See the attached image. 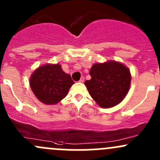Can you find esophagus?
Instances as JSON below:
<instances>
[{"label":"esophagus","mask_w":160,"mask_h":160,"mask_svg":"<svg viewBox=\"0 0 160 160\" xmlns=\"http://www.w3.org/2000/svg\"><path fill=\"white\" fill-rule=\"evenodd\" d=\"M80 83H83V82H84V77H82L81 78H80Z\"/></svg>","instance_id":"obj_1"}]
</instances>
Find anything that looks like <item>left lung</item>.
Returning a JSON list of instances; mask_svg holds the SVG:
<instances>
[{"instance_id": "obj_1", "label": "left lung", "mask_w": 160, "mask_h": 160, "mask_svg": "<svg viewBox=\"0 0 160 160\" xmlns=\"http://www.w3.org/2000/svg\"><path fill=\"white\" fill-rule=\"evenodd\" d=\"M90 75L91 79L85 81L84 84L92 98L102 108L118 105L128 93L130 70L120 62L108 60L94 63Z\"/></svg>"}]
</instances>
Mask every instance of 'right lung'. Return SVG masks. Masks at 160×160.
I'll list each match as a JSON object with an SVG mask.
<instances>
[{
    "mask_svg": "<svg viewBox=\"0 0 160 160\" xmlns=\"http://www.w3.org/2000/svg\"><path fill=\"white\" fill-rule=\"evenodd\" d=\"M74 83L61 65L46 63L37 68L30 77V87L35 97L46 105H53L67 95Z\"/></svg>",
    "mask_w": 160,
    "mask_h": 160,
    "instance_id": "1",
    "label": "right lung"
}]
</instances>
